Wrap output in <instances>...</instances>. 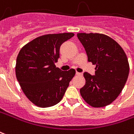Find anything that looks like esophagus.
Masks as SVG:
<instances>
[{"label":"esophagus","instance_id":"34e87169","mask_svg":"<svg viewBox=\"0 0 134 134\" xmlns=\"http://www.w3.org/2000/svg\"><path fill=\"white\" fill-rule=\"evenodd\" d=\"M76 75H82V73H80V72H76Z\"/></svg>","mask_w":134,"mask_h":134}]
</instances>
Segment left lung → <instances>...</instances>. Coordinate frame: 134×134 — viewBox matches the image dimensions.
<instances>
[{"label": "left lung", "mask_w": 134, "mask_h": 134, "mask_svg": "<svg viewBox=\"0 0 134 134\" xmlns=\"http://www.w3.org/2000/svg\"><path fill=\"white\" fill-rule=\"evenodd\" d=\"M88 61L96 65L95 75L85 72V85L80 94L92 107L111 104L125 85L129 64L122 47L110 37L100 33H77Z\"/></svg>", "instance_id": "left-lung-1"}]
</instances>
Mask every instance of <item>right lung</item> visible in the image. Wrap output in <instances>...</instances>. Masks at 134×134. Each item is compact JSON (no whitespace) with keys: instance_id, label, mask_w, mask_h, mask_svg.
<instances>
[{"instance_id":"1","label":"right lung","mask_w":134,"mask_h":134,"mask_svg":"<svg viewBox=\"0 0 134 134\" xmlns=\"http://www.w3.org/2000/svg\"><path fill=\"white\" fill-rule=\"evenodd\" d=\"M74 35L72 32L44 35L20 50L15 64L17 80L27 98L39 107L59 103L75 75L74 69L62 71L54 64L61 44Z\"/></svg>"}]
</instances>
